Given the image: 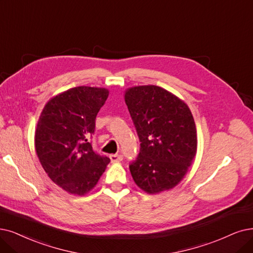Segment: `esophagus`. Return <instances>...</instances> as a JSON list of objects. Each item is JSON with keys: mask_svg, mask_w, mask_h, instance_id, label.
Here are the masks:
<instances>
[{"mask_svg": "<svg viewBox=\"0 0 253 253\" xmlns=\"http://www.w3.org/2000/svg\"><path fill=\"white\" fill-rule=\"evenodd\" d=\"M110 159L112 162H120L123 161V156L121 155H110Z\"/></svg>", "mask_w": 253, "mask_h": 253, "instance_id": "1", "label": "esophagus"}]
</instances>
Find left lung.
Segmentation results:
<instances>
[{"instance_id":"left-lung-1","label":"left lung","mask_w":253,"mask_h":253,"mask_svg":"<svg viewBox=\"0 0 253 253\" xmlns=\"http://www.w3.org/2000/svg\"><path fill=\"white\" fill-rule=\"evenodd\" d=\"M125 100L140 140L129 165L136 185L148 194L174 188L197 151L193 115L177 96L155 85L126 89Z\"/></svg>"}]
</instances>
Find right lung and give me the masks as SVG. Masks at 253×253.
<instances>
[{"label":"right lung","mask_w":253,"mask_h":253,"mask_svg":"<svg viewBox=\"0 0 253 253\" xmlns=\"http://www.w3.org/2000/svg\"><path fill=\"white\" fill-rule=\"evenodd\" d=\"M108 95L106 88L75 87L50 98L39 116L37 157L48 177L70 194L91 191L110 163L88 142Z\"/></svg>","instance_id":"1"}]
</instances>
